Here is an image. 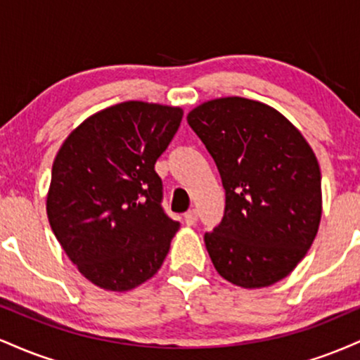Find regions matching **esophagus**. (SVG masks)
I'll use <instances>...</instances> for the list:
<instances>
[{"mask_svg": "<svg viewBox=\"0 0 360 360\" xmlns=\"http://www.w3.org/2000/svg\"><path fill=\"white\" fill-rule=\"evenodd\" d=\"M196 220H198L196 210H189V212L184 213V223H186V225H194Z\"/></svg>", "mask_w": 360, "mask_h": 360, "instance_id": "1", "label": "esophagus"}]
</instances>
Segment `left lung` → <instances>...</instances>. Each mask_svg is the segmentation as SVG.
Listing matches in <instances>:
<instances>
[{
	"label": "left lung",
	"mask_w": 360,
	"mask_h": 360,
	"mask_svg": "<svg viewBox=\"0 0 360 360\" xmlns=\"http://www.w3.org/2000/svg\"><path fill=\"white\" fill-rule=\"evenodd\" d=\"M225 188L221 221L205 233L218 274L242 288L278 283L307 255L321 218V174L311 147L279 111L220 98L188 115Z\"/></svg>",
	"instance_id": "obj_1"
}]
</instances>
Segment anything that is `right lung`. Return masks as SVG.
I'll list each match as a JSON object with an SVG mask.
<instances>
[{
	"instance_id": "obj_1",
	"label": "right lung",
	"mask_w": 360,
	"mask_h": 360,
	"mask_svg": "<svg viewBox=\"0 0 360 360\" xmlns=\"http://www.w3.org/2000/svg\"><path fill=\"white\" fill-rule=\"evenodd\" d=\"M181 120V108L118 103L82 122L57 152L49 223L96 286L128 291L162 266L181 225L164 212L154 166Z\"/></svg>"
}]
</instances>
